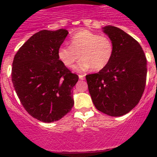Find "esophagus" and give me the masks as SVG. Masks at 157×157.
<instances>
[{
    "mask_svg": "<svg viewBox=\"0 0 157 157\" xmlns=\"http://www.w3.org/2000/svg\"><path fill=\"white\" fill-rule=\"evenodd\" d=\"M79 78L81 80H85V75H83V74H80V75H79Z\"/></svg>",
    "mask_w": 157,
    "mask_h": 157,
    "instance_id": "34e87169",
    "label": "esophagus"
}]
</instances>
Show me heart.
Returning a JSON list of instances; mask_svg holds the SVG:
<instances>
[{
	"label": "heart",
	"instance_id": "heart-1",
	"mask_svg": "<svg viewBox=\"0 0 157 157\" xmlns=\"http://www.w3.org/2000/svg\"><path fill=\"white\" fill-rule=\"evenodd\" d=\"M113 52V43L109 38L83 29L71 37V46H61L57 54L59 61L69 68H72L81 56L75 70L82 72L90 68L96 71L105 68Z\"/></svg>",
	"mask_w": 157,
	"mask_h": 157
}]
</instances>
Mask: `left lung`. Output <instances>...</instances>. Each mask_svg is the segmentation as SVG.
I'll return each instance as SVG.
<instances>
[{"label": "left lung", "mask_w": 157, "mask_h": 157, "mask_svg": "<svg viewBox=\"0 0 157 157\" xmlns=\"http://www.w3.org/2000/svg\"><path fill=\"white\" fill-rule=\"evenodd\" d=\"M102 31L113 43V55L105 68L86 76L89 92L98 110L122 116L138 104L143 95L147 58L140 44L122 29L105 26Z\"/></svg>", "instance_id": "obj_1"}]
</instances>
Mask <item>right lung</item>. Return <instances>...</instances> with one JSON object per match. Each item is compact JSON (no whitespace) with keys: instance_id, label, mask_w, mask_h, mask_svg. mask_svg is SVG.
I'll return each instance as SVG.
<instances>
[{"instance_id":"obj_1","label":"right lung","mask_w":157,"mask_h":157,"mask_svg":"<svg viewBox=\"0 0 157 157\" xmlns=\"http://www.w3.org/2000/svg\"><path fill=\"white\" fill-rule=\"evenodd\" d=\"M68 34L60 29L39 31L20 47L13 61L12 82L22 105L33 118L53 122L74 105L72 89L78 76L58 58V49Z\"/></svg>"}]
</instances>
